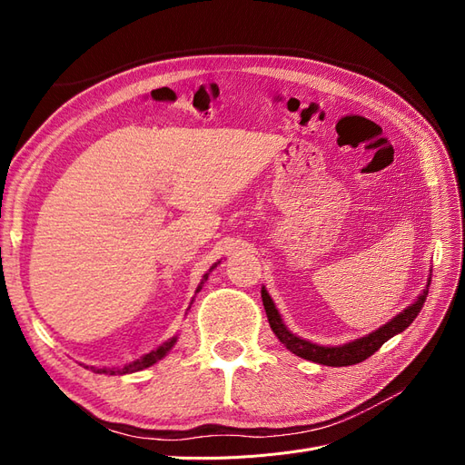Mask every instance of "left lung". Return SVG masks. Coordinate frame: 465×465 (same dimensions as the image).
I'll return each mask as SVG.
<instances>
[{
	"mask_svg": "<svg viewBox=\"0 0 465 465\" xmlns=\"http://www.w3.org/2000/svg\"><path fill=\"white\" fill-rule=\"evenodd\" d=\"M430 279H432V270L427 279V287L423 289V292L419 294L417 301L411 306H407L405 311L400 312L396 318L390 320L386 326L378 328L376 331L369 333L367 337H361V340L349 341L340 347L316 345V343L301 340V337L291 333L283 323V320H281L277 308L270 297V292H267L265 287H262V301H263L265 314H267V320H270V326H272L273 333L277 335V340L291 351V353H294L297 357H302L306 361L326 364V367H349V364H357V362H362L364 359H369L390 340V337L398 335L411 326L413 320L417 318L420 308H423V304L427 301Z\"/></svg>",
	"mask_w": 465,
	"mask_h": 465,
	"instance_id": "1",
	"label": "left lung"
}]
</instances>
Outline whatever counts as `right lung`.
<instances>
[{"instance_id": "obj_1", "label": "right lung", "mask_w": 465, "mask_h": 465, "mask_svg": "<svg viewBox=\"0 0 465 465\" xmlns=\"http://www.w3.org/2000/svg\"><path fill=\"white\" fill-rule=\"evenodd\" d=\"M217 263H221V262H215L213 265H211L209 267V272H213L215 270V267H217ZM209 272L203 275V279H202V283L198 285V289H195V292H200L202 291V287H203V283H205V281H207V277H209ZM192 304H193V297H192V301H190V306L186 308V314H188V311H190V308H192ZM176 340H178V337L174 335L173 337V340H168L166 343H163L159 349H154V351H151V353H147V355H143L142 359H137V361H134L132 364H124V369H94V367H91V371L93 372H98V374H128V372H135V371H143V369H149L151 367V364H154V362H157V361H161L166 353H168V351H171L173 347H174V343H176ZM89 369V367H87Z\"/></svg>"}]
</instances>
